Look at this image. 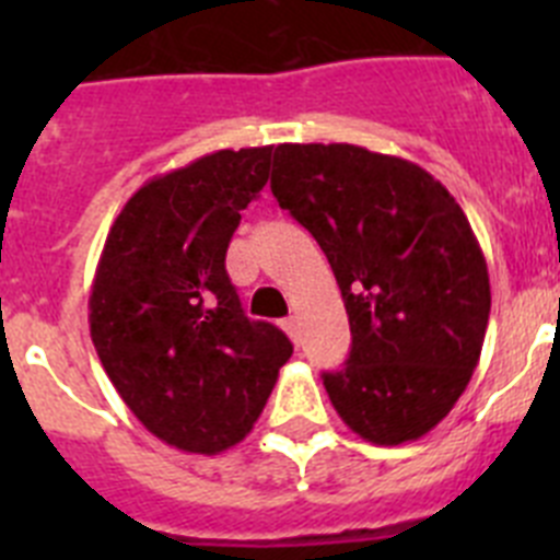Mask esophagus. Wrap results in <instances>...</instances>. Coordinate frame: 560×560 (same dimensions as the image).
<instances>
[{
    "mask_svg": "<svg viewBox=\"0 0 560 560\" xmlns=\"http://www.w3.org/2000/svg\"><path fill=\"white\" fill-rule=\"evenodd\" d=\"M283 330L291 336V341H294V345H300V323H296V316L283 319Z\"/></svg>",
    "mask_w": 560,
    "mask_h": 560,
    "instance_id": "esophagus-1",
    "label": "esophagus"
}]
</instances>
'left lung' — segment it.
I'll list each match as a JSON object with an SVG mask.
<instances>
[{
  "instance_id": "left-lung-1",
  "label": "left lung",
  "mask_w": 560,
  "mask_h": 560,
  "mask_svg": "<svg viewBox=\"0 0 560 560\" xmlns=\"http://www.w3.org/2000/svg\"><path fill=\"white\" fill-rule=\"evenodd\" d=\"M271 192L323 246L350 319L325 373L339 418L375 446L432 432L482 353L491 280L471 224L420 165L348 142L275 148Z\"/></svg>"
}]
</instances>
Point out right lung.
<instances>
[{
    "label": "right lung",
    "instance_id": "add662e5",
    "mask_svg": "<svg viewBox=\"0 0 560 560\" xmlns=\"http://www.w3.org/2000/svg\"><path fill=\"white\" fill-rule=\"evenodd\" d=\"M269 160L271 145L226 148L153 176L97 260L89 330L103 370L142 427L179 452L237 446L294 350L283 330L244 314L224 266Z\"/></svg>",
    "mask_w": 560,
    "mask_h": 560
}]
</instances>
